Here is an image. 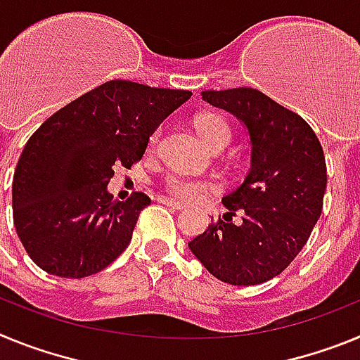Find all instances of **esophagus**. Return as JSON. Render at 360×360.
Listing matches in <instances>:
<instances>
[{
  "instance_id": "34e87169",
  "label": "esophagus",
  "mask_w": 360,
  "mask_h": 360,
  "mask_svg": "<svg viewBox=\"0 0 360 360\" xmlns=\"http://www.w3.org/2000/svg\"><path fill=\"white\" fill-rule=\"evenodd\" d=\"M160 203H164V205H167V207L174 209V211H182L186 205L180 202H176V200H171V198H160Z\"/></svg>"
}]
</instances>
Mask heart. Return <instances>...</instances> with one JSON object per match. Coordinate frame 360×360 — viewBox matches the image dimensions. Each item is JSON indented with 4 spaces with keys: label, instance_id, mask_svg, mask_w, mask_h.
I'll return each mask as SVG.
<instances>
[{
    "label": "heart",
    "instance_id": "heart-1",
    "mask_svg": "<svg viewBox=\"0 0 360 360\" xmlns=\"http://www.w3.org/2000/svg\"><path fill=\"white\" fill-rule=\"evenodd\" d=\"M196 131L202 136V141L212 149H224L225 146L231 142L232 131L227 120L224 117L216 115V113H203V115L196 117ZM160 139V129L153 131L149 136V148H155ZM165 193L173 198L180 200V202H196L202 198L205 193L216 189V184L205 178H195L187 176V174H169L164 180Z\"/></svg>",
    "mask_w": 360,
    "mask_h": 360
}]
</instances>
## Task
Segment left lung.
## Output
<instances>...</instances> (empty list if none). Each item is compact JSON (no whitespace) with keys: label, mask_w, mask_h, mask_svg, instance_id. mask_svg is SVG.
Wrapping results in <instances>:
<instances>
[{"label":"left lung","mask_w":360,"mask_h":360,"mask_svg":"<svg viewBox=\"0 0 360 360\" xmlns=\"http://www.w3.org/2000/svg\"><path fill=\"white\" fill-rule=\"evenodd\" d=\"M203 101L236 115L252 142L245 182L224 196L225 219L189 241L219 281L238 287L276 278L301 252L323 211V146L301 115L254 88L203 91ZM238 212L244 221L231 224Z\"/></svg>","instance_id":"left-lung-1"}]
</instances>
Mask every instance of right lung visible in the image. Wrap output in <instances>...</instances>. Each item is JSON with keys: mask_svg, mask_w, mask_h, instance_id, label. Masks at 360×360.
<instances>
[{"mask_svg": "<svg viewBox=\"0 0 360 360\" xmlns=\"http://www.w3.org/2000/svg\"><path fill=\"white\" fill-rule=\"evenodd\" d=\"M187 90L108 81L44 120L12 182L15 232L30 259L59 278L97 274L126 250L144 193L119 202L106 186L139 162L149 135L191 98Z\"/></svg>", "mask_w": 360, "mask_h": 360, "instance_id": "right-lung-1", "label": "right lung"}]
</instances>
